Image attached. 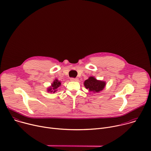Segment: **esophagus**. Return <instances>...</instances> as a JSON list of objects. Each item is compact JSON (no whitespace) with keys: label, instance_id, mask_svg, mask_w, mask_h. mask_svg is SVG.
Instances as JSON below:
<instances>
[{"label":"esophagus","instance_id":"esophagus-1","mask_svg":"<svg viewBox=\"0 0 151 151\" xmlns=\"http://www.w3.org/2000/svg\"><path fill=\"white\" fill-rule=\"evenodd\" d=\"M70 81H78V78H71Z\"/></svg>","mask_w":151,"mask_h":151}]
</instances>
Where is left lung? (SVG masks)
I'll return each instance as SVG.
<instances>
[{
  "instance_id": "8db88e82",
  "label": "left lung",
  "mask_w": 151,
  "mask_h": 151,
  "mask_svg": "<svg viewBox=\"0 0 151 151\" xmlns=\"http://www.w3.org/2000/svg\"><path fill=\"white\" fill-rule=\"evenodd\" d=\"M105 82L101 81H97L94 77H90L84 82V85L87 89H89L90 91L99 92L103 90L105 87Z\"/></svg>"
}]
</instances>
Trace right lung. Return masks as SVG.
<instances>
[{
    "label": "right lung",
    "mask_w": 151,
    "mask_h": 151,
    "mask_svg": "<svg viewBox=\"0 0 151 151\" xmlns=\"http://www.w3.org/2000/svg\"><path fill=\"white\" fill-rule=\"evenodd\" d=\"M60 85H61V82L58 81L57 79H55L54 81V82L52 83L51 87L48 89V91H50L51 93L52 92L53 93H54L57 91V89L60 87Z\"/></svg>",
    "instance_id": "right-lung-1"
}]
</instances>
